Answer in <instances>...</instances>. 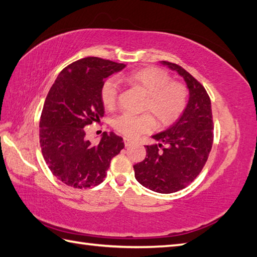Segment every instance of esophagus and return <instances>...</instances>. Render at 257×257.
<instances>
[{
  "label": "esophagus",
  "instance_id": "obj_1",
  "mask_svg": "<svg viewBox=\"0 0 257 257\" xmlns=\"http://www.w3.org/2000/svg\"><path fill=\"white\" fill-rule=\"evenodd\" d=\"M123 140H124V146H125V147H129V146H132V145L134 144V141L128 139V138H124Z\"/></svg>",
  "mask_w": 257,
  "mask_h": 257
}]
</instances>
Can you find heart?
<instances>
[{"mask_svg": "<svg viewBox=\"0 0 257 257\" xmlns=\"http://www.w3.org/2000/svg\"><path fill=\"white\" fill-rule=\"evenodd\" d=\"M130 86L146 94L143 110L151 114L159 125H169L181 116L188 102V88L182 83L173 81L167 70L159 67H145L123 76ZM119 84L116 78H108L100 89L101 101L107 109L117 105ZM151 115V116H152ZM148 113L132 114L123 112L113 119V128L125 137L135 138L147 133L154 125Z\"/></svg>", "mask_w": 257, "mask_h": 257, "instance_id": "heart-1", "label": "heart"}]
</instances>
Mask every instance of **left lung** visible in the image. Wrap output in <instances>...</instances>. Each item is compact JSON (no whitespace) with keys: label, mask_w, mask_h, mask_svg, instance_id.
<instances>
[{"label":"left lung","mask_w":257,"mask_h":257,"mask_svg":"<svg viewBox=\"0 0 257 257\" xmlns=\"http://www.w3.org/2000/svg\"><path fill=\"white\" fill-rule=\"evenodd\" d=\"M183 77L189 101L180 118L162 133L152 136L158 144L146 146L144 161L134 166L137 181L158 193L184 189L203 169L213 144L211 100L205 88L177 64L161 62Z\"/></svg>","instance_id":"obj_1"}]
</instances>
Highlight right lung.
<instances>
[{
    "label": "right lung",
    "instance_id": "add662e5",
    "mask_svg": "<svg viewBox=\"0 0 257 257\" xmlns=\"http://www.w3.org/2000/svg\"><path fill=\"white\" fill-rule=\"evenodd\" d=\"M125 67L86 57L65 67L51 87L40 121V144L46 165L59 181L76 189L101 183L110 161L123 149L121 137L103 133L99 144L86 139V128L100 121L105 79Z\"/></svg>",
    "mask_w": 257,
    "mask_h": 257
}]
</instances>
